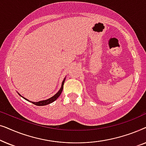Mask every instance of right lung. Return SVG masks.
Segmentation results:
<instances>
[{"mask_svg":"<svg viewBox=\"0 0 146 146\" xmlns=\"http://www.w3.org/2000/svg\"><path fill=\"white\" fill-rule=\"evenodd\" d=\"M65 80H66V77L64 78V79L63 80L62 82L61 88H60V89L59 90V91L58 92H57L56 94L54 95L52 97L50 98L47 99V100H41V101H39V102H32V101L29 100L27 99V98H25V97L22 96H21V94H19V92H17V93L19 94V95L20 96H21L22 98H23L25 99V100H27V101L30 102L34 104H35V105L39 106H46V105L49 104H51L52 102H54V101L56 100V99L58 98V97L60 96V95L61 94L62 92V90H63V86H64V84Z\"/></svg>","mask_w":146,"mask_h":146,"instance_id":"right-lung-1","label":"right lung"}]
</instances>
